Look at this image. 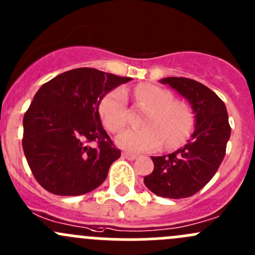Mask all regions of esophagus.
I'll return each instance as SVG.
<instances>
[{"label":"esophagus","mask_w":255,"mask_h":255,"mask_svg":"<svg viewBox=\"0 0 255 255\" xmlns=\"http://www.w3.org/2000/svg\"><path fill=\"white\" fill-rule=\"evenodd\" d=\"M122 158L128 159V160H134V159H137V155H135V154L127 153V151H125V153H122Z\"/></svg>","instance_id":"1"}]
</instances>
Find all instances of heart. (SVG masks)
Returning a JSON list of instances; mask_svg holds the SVG:
<instances>
[{
	"instance_id": "1",
	"label": "heart",
	"mask_w": 255,
	"mask_h": 255,
	"mask_svg": "<svg viewBox=\"0 0 255 255\" xmlns=\"http://www.w3.org/2000/svg\"><path fill=\"white\" fill-rule=\"evenodd\" d=\"M135 102L148 110L143 118L144 128L127 129L116 138L120 148L128 151L156 150L163 144L176 148L186 140L192 126L191 113L173 95L153 84H140L133 91ZM100 116L110 132H118L127 123V94L122 87L112 90L100 104Z\"/></svg>"
}]
</instances>
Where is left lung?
<instances>
[{
	"instance_id": "1",
	"label": "left lung",
	"mask_w": 255,
	"mask_h": 255,
	"mask_svg": "<svg viewBox=\"0 0 255 255\" xmlns=\"http://www.w3.org/2000/svg\"><path fill=\"white\" fill-rule=\"evenodd\" d=\"M191 106L195 130L184 146L168 155L151 156L154 170L144 177L153 194L166 199L192 196L220 168L231 137L228 113L222 100L207 86L186 78H164Z\"/></svg>"
}]
</instances>
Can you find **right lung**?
Masks as SVG:
<instances>
[{
	"label": "right lung",
	"mask_w": 255,
	"mask_h": 255,
	"mask_svg": "<svg viewBox=\"0 0 255 255\" xmlns=\"http://www.w3.org/2000/svg\"><path fill=\"white\" fill-rule=\"evenodd\" d=\"M91 68L65 71L43 85L23 118V151L37 181L51 194L78 196L106 180L121 156L104 129L99 106L130 81ZM96 141L99 147L89 143Z\"/></svg>",
	"instance_id": "1"
}]
</instances>
